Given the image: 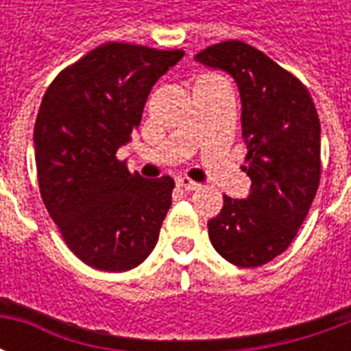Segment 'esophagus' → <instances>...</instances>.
<instances>
[{
	"instance_id": "obj_1",
	"label": "esophagus",
	"mask_w": 351,
	"mask_h": 351,
	"mask_svg": "<svg viewBox=\"0 0 351 351\" xmlns=\"http://www.w3.org/2000/svg\"><path fill=\"white\" fill-rule=\"evenodd\" d=\"M176 186H178V188H182V190H186V191H195V190H199V188H201V184L193 182V180L186 178V176L178 178V180H176Z\"/></svg>"
}]
</instances>
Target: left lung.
Wrapping results in <instances>:
<instances>
[{
  "mask_svg": "<svg viewBox=\"0 0 351 351\" xmlns=\"http://www.w3.org/2000/svg\"><path fill=\"white\" fill-rule=\"evenodd\" d=\"M195 62L233 77L248 148L246 199L223 195L208 220L210 243L229 263L259 267L291 244L319 186V118L301 80L243 41L208 47Z\"/></svg>",
  "mask_w": 351,
  "mask_h": 351,
  "instance_id": "left-lung-1",
  "label": "left lung"
}]
</instances>
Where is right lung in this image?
Listing matches in <instances>:
<instances>
[{
    "instance_id": "add662e5",
    "label": "right lung",
    "mask_w": 351,
    "mask_h": 351,
    "mask_svg": "<svg viewBox=\"0 0 351 351\" xmlns=\"http://www.w3.org/2000/svg\"><path fill=\"white\" fill-rule=\"evenodd\" d=\"M182 56L105 43L60 73L43 97L34 130L43 203L93 269L130 271L158 243L175 180L131 175L116 152L138 128L154 84Z\"/></svg>"
}]
</instances>
